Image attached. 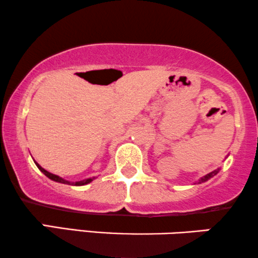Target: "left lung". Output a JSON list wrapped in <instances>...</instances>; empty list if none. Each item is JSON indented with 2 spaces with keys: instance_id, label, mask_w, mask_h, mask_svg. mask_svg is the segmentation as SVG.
Returning <instances> with one entry per match:
<instances>
[{
  "instance_id": "obj_1",
  "label": "left lung",
  "mask_w": 258,
  "mask_h": 258,
  "mask_svg": "<svg viewBox=\"0 0 258 258\" xmlns=\"http://www.w3.org/2000/svg\"><path fill=\"white\" fill-rule=\"evenodd\" d=\"M220 170V168H217V169H215V170H212V172L211 173H209V174H206L205 176H203V178H200L199 179V181H198V183H202V182H205V181H207V180H210L211 178H213V176L215 175H217V173H218Z\"/></svg>"
}]
</instances>
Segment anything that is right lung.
Segmentation results:
<instances>
[{"label":"right lung","mask_w":258,"mask_h":258,"mask_svg":"<svg viewBox=\"0 0 258 258\" xmlns=\"http://www.w3.org/2000/svg\"><path fill=\"white\" fill-rule=\"evenodd\" d=\"M35 162V161H34ZM35 165L38 166V168L41 170V172L45 174L46 176H47V178H49L51 180H53V181H56V182H60V183H66V185H72V186H83V185H88V183H90L92 181L93 179L95 178H89V179H85V180H82V181H76V182H72V181H68V180H65V179H62V178H60V176H58V175H55V174H52V173H49V172H47V170L46 169H43L41 166L39 165V163H36L35 162Z\"/></svg>","instance_id":"right-lung-1"}]
</instances>
